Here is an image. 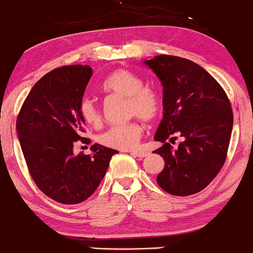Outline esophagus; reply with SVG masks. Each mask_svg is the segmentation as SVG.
Wrapping results in <instances>:
<instances>
[{
  "label": "esophagus",
  "instance_id": "1",
  "mask_svg": "<svg viewBox=\"0 0 253 253\" xmlns=\"http://www.w3.org/2000/svg\"><path fill=\"white\" fill-rule=\"evenodd\" d=\"M130 155L139 157V158H144V157H146L147 155H149V152H146V151H132V152H130Z\"/></svg>",
  "mask_w": 253,
  "mask_h": 253
}]
</instances>
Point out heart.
I'll return each instance as SVG.
<instances>
[{"label":"heart","mask_w":253,"mask_h":253,"mask_svg":"<svg viewBox=\"0 0 253 253\" xmlns=\"http://www.w3.org/2000/svg\"><path fill=\"white\" fill-rule=\"evenodd\" d=\"M102 90L113 96L126 98L128 117H138L144 121H152L161 112V97L153 89L143 85L135 74L125 69L113 71L102 83ZM80 115L85 124L96 127L101 124V112L97 104L89 97L80 102ZM143 127L136 121L113 126L100 135L101 144L117 150H132L138 145Z\"/></svg>","instance_id":"obj_1"}]
</instances>
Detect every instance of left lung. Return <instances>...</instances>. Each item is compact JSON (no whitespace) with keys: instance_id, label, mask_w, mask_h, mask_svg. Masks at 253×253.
I'll return each instance as SVG.
<instances>
[{"instance_id":"8db88e82","label":"left lung","mask_w":253,"mask_h":253,"mask_svg":"<svg viewBox=\"0 0 253 253\" xmlns=\"http://www.w3.org/2000/svg\"><path fill=\"white\" fill-rule=\"evenodd\" d=\"M144 63L163 85V120L155 135L163 146L153 152L163 157L165 167L157 183L171 195H193L225 164L233 127L231 103L215 78L189 59L161 54ZM177 138L181 143L173 150L169 143Z\"/></svg>"}]
</instances>
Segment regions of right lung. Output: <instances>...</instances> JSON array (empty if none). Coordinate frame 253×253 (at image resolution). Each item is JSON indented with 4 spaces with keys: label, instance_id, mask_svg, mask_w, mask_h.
<instances>
[{
    "label": "right lung",
    "instance_id": "1",
    "mask_svg": "<svg viewBox=\"0 0 253 253\" xmlns=\"http://www.w3.org/2000/svg\"><path fill=\"white\" fill-rule=\"evenodd\" d=\"M92 76L89 65H66L40 78L26 97L16 130L26 164L40 190L63 205H77L94 194L117 150L94 144L91 155L76 156L84 138L80 102Z\"/></svg>",
    "mask_w": 253,
    "mask_h": 253
}]
</instances>
